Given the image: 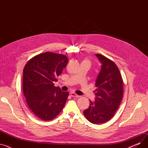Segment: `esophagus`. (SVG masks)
<instances>
[{"label": "esophagus", "instance_id": "1", "mask_svg": "<svg viewBox=\"0 0 148 148\" xmlns=\"http://www.w3.org/2000/svg\"><path fill=\"white\" fill-rule=\"evenodd\" d=\"M70 95H71V96L73 97H77V98H79L80 97V95H78L77 94H76L75 93H74V92L70 93Z\"/></svg>", "mask_w": 148, "mask_h": 148}]
</instances>
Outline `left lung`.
<instances>
[{"label":"left lung","mask_w":148,"mask_h":148,"mask_svg":"<svg viewBox=\"0 0 148 148\" xmlns=\"http://www.w3.org/2000/svg\"><path fill=\"white\" fill-rule=\"evenodd\" d=\"M95 55L101 63L95 83L97 97L94 101H90L83 114L90 122L99 124L111 119L117 111L123 97V80L113 61L102 54Z\"/></svg>","instance_id":"left-lung-1"}]
</instances>
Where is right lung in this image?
Returning a JSON list of instances; mask_svg holds the SVG:
<instances>
[{
	"instance_id": "obj_1",
	"label": "right lung",
	"mask_w": 148,
	"mask_h": 148,
	"mask_svg": "<svg viewBox=\"0 0 148 148\" xmlns=\"http://www.w3.org/2000/svg\"><path fill=\"white\" fill-rule=\"evenodd\" d=\"M68 62L61 54L45 52L31 58L23 69V89L26 103L38 118L50 121L63 109L69 95L54 86Z\"/></svg>"
}]
</instances>
